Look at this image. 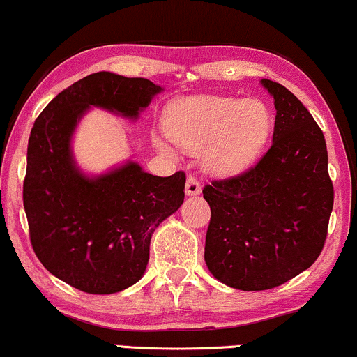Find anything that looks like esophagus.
Wrapping results in <instances>:
<instances>
[{
	"label": "esophagus",
	"mask_w": 357,
	"mask_h": 357,
	"mask_svg": "<svg viewBox=\"0 0 357 357\" xmlns=\"http://www.w3.org/2000/svg\"><path fill=\"white\" fill-rule=\"evenodd\" d=\"M185 193L188 195V197H197V195L202 193V185L195 177H188L187 178V183H185Z\"/></svg>",
	"instance_id": "esophagus-1"
}]
</instances>
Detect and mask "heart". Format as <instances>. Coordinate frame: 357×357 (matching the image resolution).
<instances>
[{
	"instance_id": "1",
	"label": "heart",
	"mask_w": 357,
	"mask_h": 357,
	"mask_svg": "<svg viewBox=\"0 0 357 357\" xmlns=\"http://www.w3.org/2000/svg\"><path fill=\"white\" fill-rule=\"evenodd\" d=\"M273 125L265 102L237 97L198 96L174 102L164 115L169 138L190 151L202 149L203 167L219 177L245 170L265 146ZM165 154L175 151L155 139Z\"/></svg>"
}]
</instances>
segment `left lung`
Listing matches in <instances>:
<instances>
[{"label": "left lung", "mask_w": 357, "mask_h": 357, "mask_svg": "<svg viewBox=\"0 0 357 357\" xmlns=\"http://www.w3.org/2000/svg\"><path fill=\"white\" fill-rule=\"evenodd\" d=\"M260 82L275 99L271 148L255 167L203 188L211 208L204 261L241 291L271 289L310 268L333 209L324 133L291 91Z\"/></svg>", "instance_id": "8db88e82"}]
</instances>
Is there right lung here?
<instances>
[{
	"instance_id": "obj_1",
	"label": "right lung",
	"mask_w": 357,
	"mask_h": 357,
	"mask_svg": "<svg viewBox=\"0 0 357 357\" xmlns=\"http://www.w3.org/2000/svg\"><path fill=\"white\" fill-rule=\"evenodd\" d=\"M162 91L144 77L99 71L61 91L33 123L24 180L31 242L42 265L76 289L114 294L143 278L151 237L182 206L185 174L158 177L126 160L89 175L73 136L92 107L138 120Z\"/></svg>"
}]
</instances>
